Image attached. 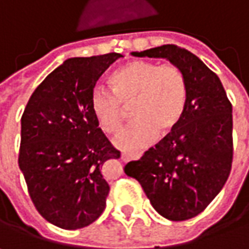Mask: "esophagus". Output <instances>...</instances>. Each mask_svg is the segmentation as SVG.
Instances as JSON below:
<instances>
[{
	"instance_id": "34e87169",
	"label": "esophagus",
	"mask_w": 249,
	"mask_h": 249,
	"mask_svg": "<svg viewBox=\"0 0 249 249\" xmlns=\"http://www.w3.org/2000/svg\"><path fill=\"white\" fill-rule=\"evenodd\" d=\"M142 154H128V153H123L121 154V160L123 161H129L131 159H139Z\"/></svg>"
}]
</instances>
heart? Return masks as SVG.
Wrapping results in <instances>:
<instances>
[{
    "mask_svg": "<svg viewBox=\"0 0 249 249\" xmlns=\"http://www.w3.org/2000/svg\"><path fill=\"white\" fill-rule=\"evenodd\" d=\"M113 90L102 85L90 95V108L100 128L117 132L124 123L126 108L136 118L116 138L125 150H141L168 135L180 124L187 106V81L175 65L160 66L149 60H133L110 75Z\"/></svg>",
    "mask_w": 249,
    "mask_h": 249,
    "instance_id": "b5f03b06",
    "label": "heart"
}]
</instances>
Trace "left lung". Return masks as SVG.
I'll return each mask as SVG.
<instances>
[{
	"label": "left lung",
	"mask_w": 249,
	"mask_h": 249,
	"mask_svg": "<svg viewBox=\"0 0 249 249\" xmlns=\"http://www.w3.org/2000/svg\"><path fill=\"white\" fill-rule=\"evenodd\" d=\"M162 57L178 66L187 81V106L180 124L125 165L143 187L153 208L169 220H187L205 210L230 175L233 114L219 77L197 56L178 45L132 52Z\"/></svg>",
	"instance_id": "1"
}]
</instances>
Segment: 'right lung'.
<instances>
[{
  "label": "right lung",
  "mask_w": 249,
  "mask_h": 249,
  "mask_svg": "<svg viewBox=\"0 0 249 249\" xmlns=\"http://www.w3.org/2000/svg\"><path fill=\"white\" fill-rule=\"evenodd\" d=\"M120 53L71 57L33 92L22 116L19 168L31 201L66 230L90 225L106 208L105 164L120 159L99 128L90 95Z\"/></svg>",
  "instance_id": "1"
}]
</instances>
